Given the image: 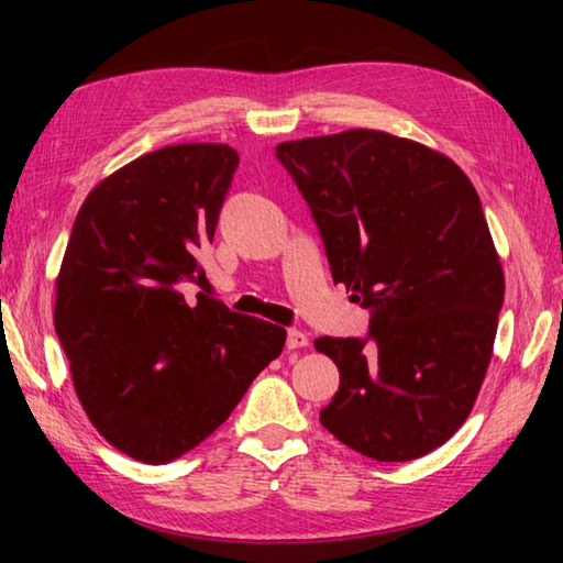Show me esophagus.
I'll return each mask as SVG.
<instances>
[{"label":"esophagus","instance_id":"1","mask_svg":"<svg viewBox=\"0 0 563 563\" xmlns=\"http://www.w3.org/2000/svg\"><path fill=\"white\" fill-rule=\"evenodd\" d=\"M285 345H288V350H302V347H308L310 345V338H308V332H302V330H288V342H285Z\"/></svg>","mask_w":563,"mask_h":563}]
</instances>
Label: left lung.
<instances>
[{"label":"left lung","instance_id":"8db88e82","mask_svg":"<svg viewBox=\"0 0 563 563\" xmlns=\"http://www.w3.org/2000/svg\"><path fill=\"white\" fill-rule=\"evenodd\" d=\"M320 228L332 280L369 310V340L318 338L340 389L320 422L377 462L460 430L487 375L504 271L476 188L450 156L375 129L275 148Z\"/></svg>","mask_w":563,"mask_h":563}]
</instances>
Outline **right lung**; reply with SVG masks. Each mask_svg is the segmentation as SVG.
I'll list each match as a JSON object with an SVG mask.
<instances>
[{
    "instance_id": "obj_1",
    "label": "right lung",
    "mask_w": 563,
    "mask_h": 563,
    "mask_svg": "<svg viewBox=\"0 0 563 563\" xmlns=\"http://www.w3.org/2000/svg\"><path fill=\"white\" fill-rule=\"evenodd\" d=\"M235 166L228 144L151 151L101 178L74 221L54 328L89 422L131 460L164 464L201 444L288 338L184 298L206 283L201 251Z\"/></svg>"
}]
</instances>
